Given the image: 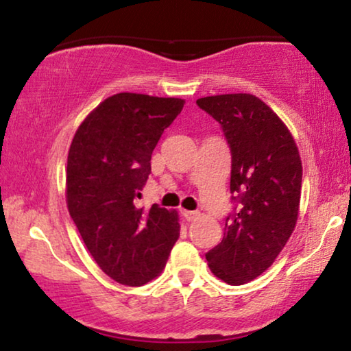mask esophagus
Returning a JSON list of instances; mask_svg holds the SVG:
<instances>
[{
	"label": "esophagus",
	"instance_id": "obj_1",
	"mask_svg": "<svg viewBox=\"0 0 351 351\" xmlns=\"http://www.w3.org/2000/svg\"><path fill=\"white\" fill-rule=\"evenodd\" d=\"M182 215H184L186 220H195V219L199 217V213H198V210H185V209H182Z\"/></svg>",
	"mask_w": 351,
	"mask_h": 351
}]
</instances>
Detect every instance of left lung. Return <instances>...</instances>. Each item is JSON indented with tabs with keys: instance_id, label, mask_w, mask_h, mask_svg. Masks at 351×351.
<instances>
[{
	"instance_id": "8db88e82",
	"label": "left lung",
	"mask_w": 351,
	"mask_h": 351,
	"mask_svg": "<svg viewBox=\"0 0 351 351\" xmlns=\"http://www.w3.org/2000/svg\"><path fill=\"white\" fill-rule=\"evenodd\" d=\"M220 123L232 152L230 191L238 210L223 239L206 254L219 280L239 286L261 276L286 246L299 217L302 161L281 118L252 94L196 100Z\"/></svg>"
}]
</instances>
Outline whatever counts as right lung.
<instances>
[{
  "instance_id": "obj_1",
  "label": "right lung",
  "mask_w": 351,
  "mask_h": 351,
  "mask_svg": "<svg viewBox=\"0 0 351 351\" xmlns=\"http://www.w3.org/2000/svg\"><path fill=\"white\" fill-rule=\"evenodd\" d=\"M185 100L119 93L76 129L66 160L69 213L97 265L119 285L142 286L162 271L180 225L177 210L137 208L165 129Z\"/></svg>"
}]
</instances>
